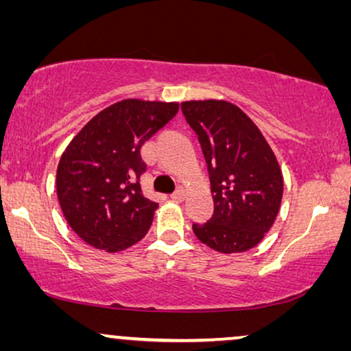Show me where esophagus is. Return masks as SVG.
<instances>
[{
	"label": "esophagus",
	"instance_id": "esophagus-1",
	"mask_svg": "<svg viewBox=\"0 0 351 351\" xmlns=\"http://www.w3.org/2000/svg\"><path fill=\"white\" fill-rule=\"evenodd\" d=\"M184 198H185L184 189H179V190L174 191V193L171 195V199L176 201V203H182V201H184Z\"/></svg>",
	"mask_w": 351,
	"mask_h": 351
}]
</instances>
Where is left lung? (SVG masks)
I'll return each instance as SVG.
<instances>
[{
    "instance_id": "obj_1",
    "label": "left lung",
    "mask_w": 351,
    "mask_h": 351,
    "mask_svg": "<svg viewBox=\"0 0 351 351\" xmlns=\"http://www.w3.org/2000/svg\"><path fill=\"white\" fill-rule=\"evenodd\" d=\"M208 162L214 214L193 223L201 243L222 254L257 246L271 228L282 198L276 156L251 118L225 100L182 102Z\"/></svg>"
}]
</instances>
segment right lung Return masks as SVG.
I'll list each match as a JSON object with an SVG mask.
<instances>
[{
	"instance_id": "obj_1",
	"label": "right lung",
	"mask_w": 351,
	"mask_h": 351,
	"mask_svg": "<svg viewBox=\"0 0 351 351\" xmlns=\"http://www.w3.org/2000/svg\"><path fill=\"white\" fill-rule=\"evenodd\" d=\"M177 112V102L121 100L95 114L62 153L57 198L89 246L118 252L147 234L158 204L142 195L141 148Z\"/></svg>"
}]
</instances>
